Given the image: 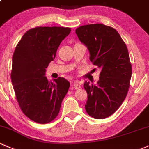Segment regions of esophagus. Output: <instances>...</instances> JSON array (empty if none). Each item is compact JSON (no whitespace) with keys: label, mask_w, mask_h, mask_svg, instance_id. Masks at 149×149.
<instances>
[{"label":"esophagus","mask_w":149,"mask_h":149,"mask_svg":"<svg viewBox=\"0 0 149 149\" xmlns=\"http://www.w3.org/2000/svg\"><path fill=\"white\" fill-rule=\"evenodd\" d=\"M81 82L80 81H73V88L75 89H79L81 88Z\"/></svg>","instance_id":"34e87169"}]
</instances>
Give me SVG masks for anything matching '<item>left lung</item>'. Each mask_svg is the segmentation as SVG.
Wrapping results in <instances>:
<instances>
[{
    "label": "left lung",
    "instance_id": "8db88e82",
    "mask_svg": "<svg viewBox=\"0 0 149 149\" xmlns=\"http://www.w3.org/2000/svg\"><path fill=\"white\" fill-rule=\"evenodd\" d=\"M76 33L87 47L91 61L101 69L97 84H83L88 93L85 108L93 118H107L128 93L132 73L128 49L117 31L103 24L81 26Z\"/></svg>",
    "mask_w": 149,
    "mask_h": 149
}]
</instances>
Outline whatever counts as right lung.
Instances as JSON below:
<instances>
[{
    "label": "right lung",
    "mask_w": 149,
    "mask_h": 149,
    "mask_svg": "<svg viewBox=\"0 0 149 149\" xmlns=\"http://www.w3.org/2000/svg\"><path fill=\"white\" fill-rule=\"evenodd\" d=\"M71 28L37 27L27 31L13 56L11 81L22 112L31 120L47 124L54 120L70 87L64 78L49 82L46 68L56 56Z\"/></svg>",
    "instance_id": "right-lung-1"
}]
</instances>
